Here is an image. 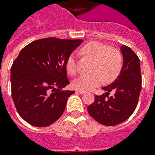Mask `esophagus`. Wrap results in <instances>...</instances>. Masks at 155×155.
<instances>
[{"label":"esophagus","mask_w":155,"mask_h":155,"mask_svg":"<svg viewBox=\"0 0 155 155\" xmlns=\"http://www.w3.org/2000/svg\"><path fill=\"white\" fill-rule=\"evenodd\" d=\"M76 92L80 94V95H84V94H86V91H80V90H76L75 91Z\"/></svg>","instance_id":"esophagus-1"}]
</instances>
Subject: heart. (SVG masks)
I'll return each mask as SVG.
<instances>
[{
  "label": "heart",
  "mask_w": 155,
  "mask_h": 155,
  "mask_svg": "<svg viewBox=\"0 0 155 155\" xmlns=\"http://www.w3.org/2000/svg\"><path fill=\"white\" fill-rule=\"evenodd\" d=\"M82 51L93 60L91 68L92 72L80 75L74 80L72 85L76 90L91 91L99 86L104 80L106 83H110L119 76L123 67V59L118 50L110 48L109 45L104 43L91 41L84 45ZM66 67L70 75L76 74L77 66L75 54H71L68 58Z\"/></svg>",
  "instance_id": "obj_1"
}]
</instances>
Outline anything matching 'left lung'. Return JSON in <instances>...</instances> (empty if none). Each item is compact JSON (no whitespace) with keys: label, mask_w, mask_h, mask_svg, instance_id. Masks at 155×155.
Listing matches in <instances>:
<instances>
[{"label":"left lung","mask_w":155,"mask_h":155,"mask_svg":"<svg viewBox=\"0 0 155 155\" xmlns=\"http://www.w3.org/2000/svg\"><path fill=\"white\" fill-rule=\"evenodd\" d=\"M120 51L123 60L119 76L104 87L106 93L95 95L94 103L87 107L91 116L105 126H115L126 121L135 110L142 89L139 57L126 45H122ZM110 91L114 95L108 97Z\"/></svg>","instance_id":"obj_1"}]
</instances>
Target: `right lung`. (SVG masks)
Segmentation results:
<instances>
[{
  "mask_svg": "<svg viewBox=\"0 0 155 155\" xmlns=\"http://www.w3.org/2000/svg\"><path fill=\"white\" fill-rule=\"evenodd\" d=\"M82 42L49 37L30 43L19 53L11 68L12 96L19 114L28 123L48 127L62 115L68 99L75 92L60 91L70 84L67 60Z\"/></svg>",
  "mask_w": 155,
  "mask_h": 155,
  "instance_id": "add662e5",
  "label": "right lung"
}]
</instances>
